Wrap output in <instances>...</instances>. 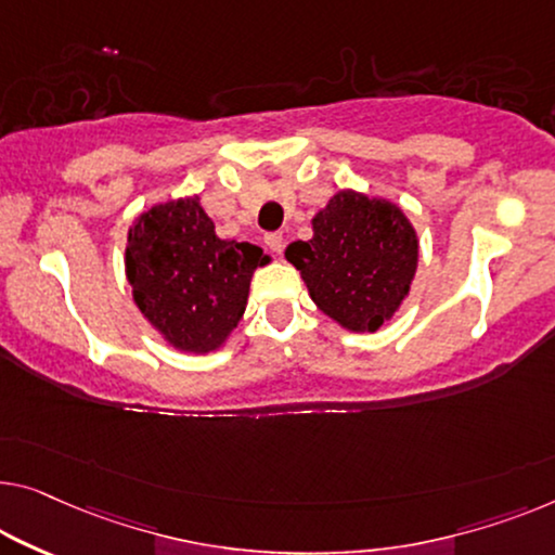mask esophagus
<instances>
[{"instance_id": "esophagus-1", "label": "esophagus", "mask_w": 555, "mask_h": 555, "mask_svg": "<svg viewBox=\"0 0 555 555\" xmlns=\"http://www.w3.org/2000/svg\"><path fill=\"white\" fill-rule=\"evenodd\" d=\"M263 242H267V246L274 254H281V249H284V234H281V231H269V234L263 236Z\"/></svg>"}]
</instances>
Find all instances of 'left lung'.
I'll use <instances>...</instances> for the list:
<instances>
[{"mask_svg": "<svg viewBox=\"0 0 555 555\" xmlns=\"http://www.w3.org/2000/svg\"><path fill=\"white\" fill-rule=\"evenodd\" d=\"M286 259L321 311L351 331H376L409 294L418 242L393 204L338 192L313 219V238L294 242Z\"/></svg>", "mask_w": 555, "mask_h": 555, "instance_id": "left-lung-1", "label": "left lung"}]
</instances>
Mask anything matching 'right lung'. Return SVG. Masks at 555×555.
<instances>
[{"label": "right lung", "mask_w": 555, "mask_h": 555, "mask_svg": "<svg viewBox=\"0 0 555 555\" xmlns=\"http://www.w3.org/2000/svg\"><path fill=\"white\" fill-rule=\"evenodd\" d=\"M267 256L214 234L198 198L154 206L129 231L127 276L134 301L181 351H214L238 324L249 281Z\"/></svg>", "instance_id": "add662e5"}]
</instances>
